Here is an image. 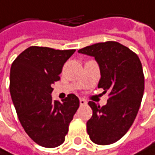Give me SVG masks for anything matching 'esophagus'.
<instances>
[{"instance_id":"34e87169","label":"esophagus","mask_w":155,"mask_h":155,"mask_svg":"<svg viewBox=\"0 0 155 155\" xmlns=\"http://www.w3.org/2000/svg\"><path fill=\"white\" fill-rule=\"evenodd\" d=\"M86 104H87V102H86L84 99H82V98L80 99V104H81V105H85Z\"/></svg>"}]
</instances>
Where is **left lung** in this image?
Listing matches in <instances>:
<instances>
[{"mask_svg":"<svg viewBox=\"0 0 155 155\" xmlns=\"http://www.w3.org/2000/svg\"><path fill=\"white\" fill-rule=\"evenodd\" d=\"M78 52L94 57L101 72L98 88L109 92L105 105L88 103L93 116L86 124L87 133L94 143H114L128 132L141 105L144 91L141 61L129 48L116 41L95 43Z\"/></svg>","mask_w":155,"mask_h":155,"instance_id":"8db88e82","label":"left lung"}]
</instances>
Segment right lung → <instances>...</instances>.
Listing matches in <instances>:
<instances>
[{
    "label": "right lung",
    "mask_w": 155,
    "mask_h": 155,
    "mask_svg": "<svg viewBox=\"0 0 155 155\" xmlns=\"http://www.w3.org/2000/svg\"><path fill=\"white\" fill-rule=\"evenodd\" d=\"M74 51L31 46L12 64L10 93L18 118L26 134L41 146L61 145L79 108V99L72 94L62 103L51 98L52 84L60 80L63 64Z\"/></svg>",
    "instance_id": "add662e5"
}]
</instances>
